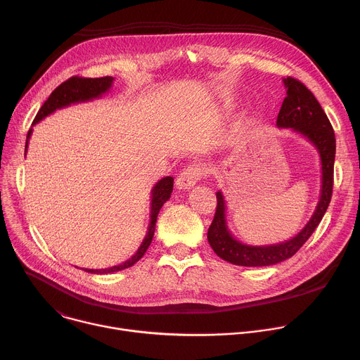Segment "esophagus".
Here are the masks:
<instances>
[{"mask_svg":"<svg viewBox=\"0 0 360 360\" xmlns=\"http://www.w3.org/2000/svg\"><path fill=\"white\" fill-rule=\"evenodd\" d=\"M208 174L207 168L199 167V165H189L185 168L179 176L176 178V188L178 189H191L196 185V182Z\"/></svg>","mask_w":360,"mask_h":360,"instance_id":"obj_1","label":"esophagus"}]
</instances>
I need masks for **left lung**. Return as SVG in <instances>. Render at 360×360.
Listing matches in <instances>:
<instances>
[{"label":"left lung","mask_w":360,"mask_h":360,"mask_svg":"<svg viewBox=\"0 0 360 360\" xmlns=\"http://www.w3.org/2000/svg\"><path fill=\"white\" fill-rule=\"evenodd\" d=\"M286 98L278 114L276 127L292 129L309 141L318 150L322 169L319 202L311 219L293 238L274 245H248L238 240L228 228L226 203L221 191L217 192V212L208 229V240L214 252L224 261L238 266H269L283 262L293 256L309 239L322 221L333 189V165L336 139L333 128L315 95L300 81L283 78Z\"/></svg>","instance_id":"1"}]
</instances>
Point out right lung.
<instances>
[{"label": "right lung", "instance_id": "add662e5", "mask_svg": "<svg viewBox=\"0 0 360 360\" xmlns=\"http://www.w3.org/2000/svg\"><path fill=\"white\" fill-rule=\"evenodd\" d=\"M114 78L112 77H102V78H81V77H72L70 79H67L65 82H63L60 86H57L53 94L48 96V99L44 102V105L41 107V110L38 111L32 125L38 124L39 121H42L45 117L51 115L53 112H56L57 110L70 107L72 104H78V102H88L96 98H101L105 92L110 91V88L112 86ZM32 134V127L27 134V142H25V155H27V148H28V141L31 138ZM174 188V178L172 176H165L161 181H158L155 184V186L152 188L150 191V212H149V225H148V232L141 243V246L138 248V250L131 256V258L125 262H122L121 265L117 266H111V268H105V269H84L88 274H96V275H102V274H112V272H118L122 269H127L129 266H132L134 264H136L142 256L145 255L146 249L149 248L152 238H153V232H155V224H157V218L158 214L162 208V205L171 198V192Z\"/></svg>", "mask_w": 360, "mask_h": 360}]
</instances>
